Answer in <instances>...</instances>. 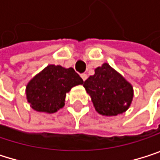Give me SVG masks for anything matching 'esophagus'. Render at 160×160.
I'll return each mask as SVG.
<instances>
[{"label": "esophagus", "instance_id": "esophagus-1", "mask_svg": "<svg viewBox=\"0 0 160 160\" xmlns=\"http://www.w3.org/2000/svg\"><path fill=\"white\" fill-rule=\"evenodd\" d=\"M81 77H82V78L83 79V82H84V81H86V79H87V74H85V73L82 74V75H81Z\"/></svg>", "mask_w": 160, "mask_h": 160}]
</instances>
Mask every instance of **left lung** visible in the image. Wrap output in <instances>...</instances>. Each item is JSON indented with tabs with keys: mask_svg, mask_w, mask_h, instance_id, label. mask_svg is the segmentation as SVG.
<instances>
[{
	"mask_svg": "<svg viewBox=\"0 0 160 160\" xmlns=\"http://www.w3.org/2000/svg\"><path fill=\"white\" fill-rule=\"evenodd\" d=\"M90 95L96 111L106 116H115L125 112L133 98V87L109 63L96 68L83 83Z\"/></svg>",
	"mask_w": 160,
	"mask_h": 160,
	"instance_id": "obj_1",
	"label": "left lung"
}]
</instances>
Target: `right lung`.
<instances>
[{"label":"right lung","mask_w":160,"mask_h":160,"mask_svg":"<svg viewBox=\"0 0 160 160\" xmlns=\"http://www.w3.org/2000/svg\"><path fill=\"white\" fill-rule=\"evenodd\" d=\"M79 84L82 78L72 67L49 64L27 84V100L35 111L53 113L64 106L66 93Z\"/></svg>","instance_id":"add662e5"}]
</instances>
